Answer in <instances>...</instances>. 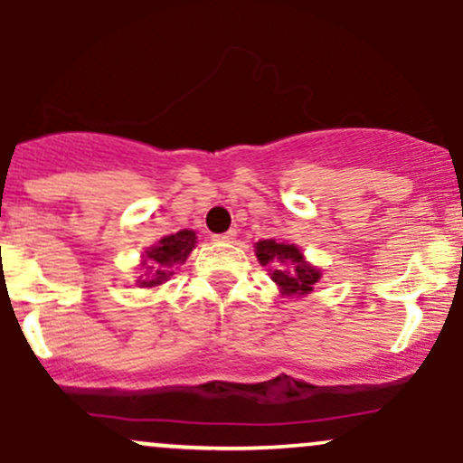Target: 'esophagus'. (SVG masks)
I'll use <instances>...</instances> for the list:
<instances>
[{"instance_id":"1","label":"esophagus","mask_w":463,"mask_h":463,"mask_svg":"<svg viewBox=\"0 0 463 463\" xmlns=\"http://www.w3.org/2000/svg\"><path fill=\"white\" fill-rule=\"evenodd\" d=\"M235 239H237L235 231H226V232H222V235H215V241H222V243H232Z\"/></svg>"}]
</instances>
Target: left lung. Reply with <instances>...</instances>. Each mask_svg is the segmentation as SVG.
<instances>
[{"instance_id":"8db88e82","label":"left lung","mask_w":463,"mask_h":463,"mask_svg":"<svg viewBox=\"0 0 463 463\" xmlns=\"http://www.w3.org/2000/svg\"><path fill=\"white\" fill-rule=\"evenodd\" d=\"M257 257L263 265L272 263L274 283L283 289V294H309L313 285L320 280V272L311 268L302 259L300 250L291 243H280L276 239H263L257 246Z\"/></svg>"}]
</instances>
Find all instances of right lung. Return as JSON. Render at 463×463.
I'll return each instance as SVG.
<instances>
[{
    "mask_svg": "<svg viewBox=\"0 0 463 463\" xmlns=\"http://www.w3.org/2000/svg\"><path fill=\"white\" fill-rule=\"evenodd\" d=\"M195 246V232L194 231H178L174 235L163 237L156 246L150 248L146 252V259L151 263L143 261L150 269V276L147 279L139 280L141 287H156L165 283L169 276L174 274V265L183 263L184 259L189 257V252Z\"/></svg>",
    "mask_w": 463,
    "mask_h": 463,
    "instance_id": "obj_1",
    "label": "right lung"
}]
</instances>
